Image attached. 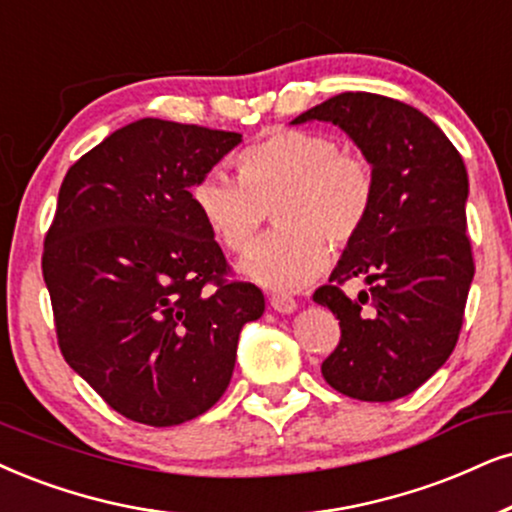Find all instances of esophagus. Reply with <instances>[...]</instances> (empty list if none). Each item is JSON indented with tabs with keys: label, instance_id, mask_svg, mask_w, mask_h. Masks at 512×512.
I'll use <instances>...</instances> for the list:
<instances>
[{
	"label": "esophagus",
	"instance_id": "esophagus-1",
	"mask_svg": "<svg viewBox=\"0 0 512 512\" xmlns=\"http://www.w3.org/2000/svg\"><path fill=\"white\" fill-rule=\"evenodd\" d=\"M269 304H271V309H274V312H278V314H293L297 309V302L288 295H274L269 300Z\"/></svg>",
	"mask_w": 512,
	"mask_h": 512
}]
</instances>
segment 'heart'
Segmentation results:
<instances>
[{"mask_svg":"<svg viewBox=\"0 0 512 512\" xmlns=\"http://www.w3.org/2000/svg\"><path fill=\"white\" fill-rule=\"evenodd\" d=\"M238 177L212 170L191 191L193 208L224 250H252L276 203L281 229L260 243L243 271L271 290H297L321 276L328 243L347 248L373 208L371 165L331 134L276 129L238 153Z\"/></svg>","mask_w":512,"mask_h":512,"instance_id":"heart-1","label":"heart"}]
</instances>
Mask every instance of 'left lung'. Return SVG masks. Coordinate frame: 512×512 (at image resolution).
<instances>
[{
	"instance_id": "left-lung-1",
	"label": "left lung",
	"mask_w": 512,
	"mask_h": 512,
	"mask_svg": "<svg viewBox=\"0 0 512 512\" xmlns=\"http://www.w3.org/2000/svg\"><path fill=\"white\" fill-rule=\"evenodd\" d=\"M333 122L373 170V208L314 293L340 319V342L321 364L326 383L361 401L418 390L454 352L475 276L465 234L468 172L461 153L418 108L380 94L345 92L297 115ZM372 286L349 301L339 286Z\"/></svg>"
}]
</instances>
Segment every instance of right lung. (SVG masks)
Returning a JSON list of instances; mask_svg holds the SVG:
<instances>
[{"label": "right lung", "instance_id": "add662e5", "mask_svg": "<svg viewBox=\"0 0 512 512\" xmlns=\"http://www.w3.org/2000/svg\"><path fill=\"white\" fill-rule=\"evenodd\" d=\"M241 134L144 118L70 167L44 238L63 359L129 420L170 428L217 404L264 295L229 264L191 189Z\"/></svg>", "mask_w": 512, "mask_h": 512}]
</instances>
